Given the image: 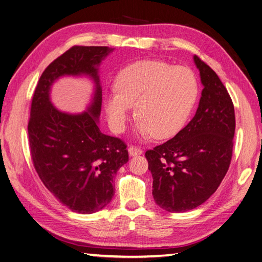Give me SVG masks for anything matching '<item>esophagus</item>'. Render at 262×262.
<instances>
[{"instance_id": "1", "label": "esophagus", "mask_w": 262, "mask_h": 262, "mask_svg": "<svg viewBox=\"0 0 262 262\" xmlns=\"http://www.w3.org/2000/svg\"><path fill=\"white\" fill-rule=\"evenodd\" d=\"M128 152L130 156H137V155H141L142 154V149L138 148L137 146H130L128 148Z\"/></svg>"}]
</instances>
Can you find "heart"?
<instances>
[{"instance_id":"heart-1","label":"heart","mask_w":262,"mask_h":262,"mask_svg":"<svg viewBox=\"0 0 262 262\" xmlns=\"http://www.w3.org/2000/svg\"><path fill=\"white\" fill-rule=\"evenodd\" d=\"M115 90L104 97L110 128L122 132L134 107L140 137L167 139L186 123L198 96V82L188 68L143 60L117 74Z\"/></svg>"}]
</instances>
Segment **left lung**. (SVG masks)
<instances>
[{"label":"left lung","mask_w":262,"mask_h":262,"mask_svg":"<svg viewBox=\"0 0 262 262\" xmlns=\"http://www.w3.org/2000/svg\"><path fill=\"white\" fill-rule=\"evenodd\" d=\"M203 90L194 117L165 143L146 150L155 203L168 212H186L216 191L232 160L235 112L220 77L196 55Z\"/></svg>","instance_id":"left-lung-1"}]
</instances>
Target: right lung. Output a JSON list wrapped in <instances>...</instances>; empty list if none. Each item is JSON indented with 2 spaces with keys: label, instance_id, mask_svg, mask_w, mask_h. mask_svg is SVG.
Listing matches in <instances>:
<instances>
[{
  "label": "right lung",
  "instance_id": "add662e5",
  "mask_svg": "<svg viewBox=\"0 0 262 262\" xmlns=\"http://www.w3.org/2000/svg\"><path fill=\"white\" fill-rule=\"evenodd\" d=\"M109 47L74 46L43 71L31 100L28 137L31 160L47 189L73 212L92 214L114 196V178L128 163L123 141L101 133V85L98 68ZM63 76H87L94 83L90 105L81 114L55 108L53 83Z\"/></svg>",
  "mask_w": 262,
  "mask_h": 262
}]
</instances>
